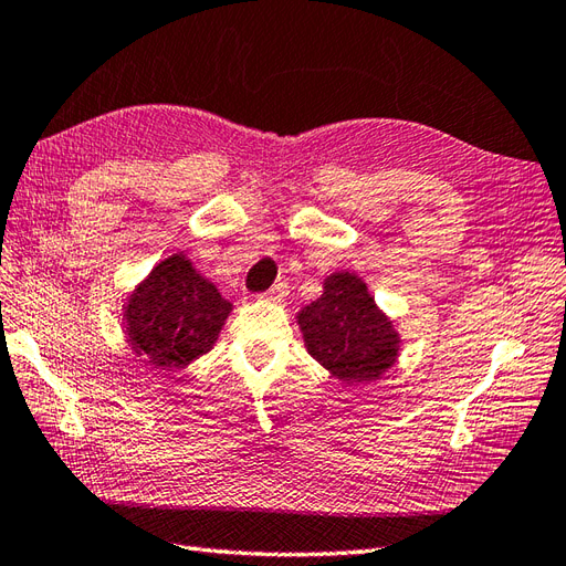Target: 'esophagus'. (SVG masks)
<instances>
[{
    "mask_svg": "<svg viewBox=\"0 0 566 566\" xmlns=\"http://www.w3.org/2000/svg\"><path fill=\"white\" fill-rule=\"evenodd\" d=\"M284 296H286V284L284 282H280V284H274L270 292H265L263 296V301H270V303H282L284 301Z\"/></svg>",
    "mask_w": 566,
    "mask_h": 566,
    "instance_id": "34e87169",
    "label": "esophagus"
}]
</instances>
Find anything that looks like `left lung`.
Here are the masks:
<instances>
[{
  "label": "left lung",
  "instance_id": "1",
  "mask_svg": "<svg viewBox=\"0 0 566 566\" xmlns=\"http://www.w3.org/2000/svg\"><path fill=\"white\" fill-rule=\"evenodd\" d=\"M308 354L344 385L375 382L397 364L401 335L356 272H332L323 296L296 313Z\"/></svg>",
  "mask_w": 566,
  "mask_h": 566
}]
</instances>
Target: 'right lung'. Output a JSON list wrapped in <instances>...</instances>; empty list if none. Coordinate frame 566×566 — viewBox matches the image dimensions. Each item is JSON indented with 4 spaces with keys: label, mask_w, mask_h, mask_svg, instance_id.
<instances>
[{
    "label": "right lung",
    "mask_w": 566,
    "mask_h": 566,
    "mask_svg": "<svg viewBox=\"0 0 566 566\" xmlns=\"http://www.w3.org/2000/svg\"><path fill=\"white\" fill-rule=\"evenodd\" d=\"M229 313L231 303L179 251L159 260L126 294L122 327L145 366L174 373L212 349Z\"/></svg>",
    "instance_id": "obj_1"
}]
</instances>
